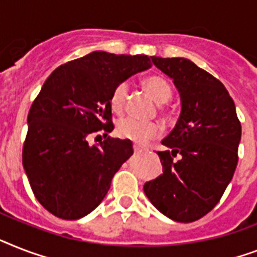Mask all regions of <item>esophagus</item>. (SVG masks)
Here are the masks:
<instances>
[{"mask_svg":"<svg viewBox=\"0 0 257 257\" xmlns=\"http://www.w3.org/2000/svg\"><path fill=\"white\" fill-rule=\"evenodd\" d=\"M133 149H135V152L136 153H140V152H143V148L141 147H139V145H133Z\"/></svg>","mask_w":257,"mask_h":257,"instance_id":"esophagus-1","label":"esophagus"}]
</instances>
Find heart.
Segmentation results:
<instances>
[{"mask_svg": "<svg viewBox=\"0 0 257 257\" xmlns=\"http://www.w3.org/2000/svg\"><path fill=\"white\" fill-rule=\"evenodd\" d=\"M144 87L152 97L158 103H166L173 95L172 87L164 78L158 75H150L144 80ZM129 84L126 81L118 83L110 95V107L116 113H121L126 104ZM161 132L160 125L153 121H140L132 117L121 118L117 124V133L122 139L131 140L133 143L144 145L150 140L158 137Z\"/></svg>", "mask_w": 257, "mask_h": 257, "instance_id": "heart-1", "label": "heart"}]
</instances>
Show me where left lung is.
I'll use <instances>...</instances> for the list:
<instances>
[{
	"label": "left lung",
	"instance_id": "8db88e82",
	"mask_svg": "<svg viewBox=\"0 0 257 257\" xmlns=\"http://www.w3.org/2000/svg\"><path fill=\"white\" fill-rule=\"evenodd\" d=\"M152 62L173 79L182 109L162 140L169 149L158 152L164 173L144 191L168 218L195 222L215 207L232 179L241 125L232 97L215 76L185 58L152 56ZM177 154L183 157L174 162Z\"/></svg>",
	"mask_w": 257,
	"mask_h": 257
}]
</instances>
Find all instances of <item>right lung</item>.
Masks as SVG:
<instances>
[{"label": "right lung", "instance_id": "obj_1", "mask_svg": "<svg viewBox=\"0 0 257 257\" xmlns=\"http://www.w3.org/2000/svg\"><path fill=\"white\" fill-rule=\"evenodd\" d=\"M152 66L148 55L95 51L53 71L31 104L22 164L31 190L53 215L75 220L95 210L110 181L133 154L131 140L91 136L112 132L110 95L118 83Z\"/></svg>", "mask_w": 257, "mask_h": 257}]
</instances>
